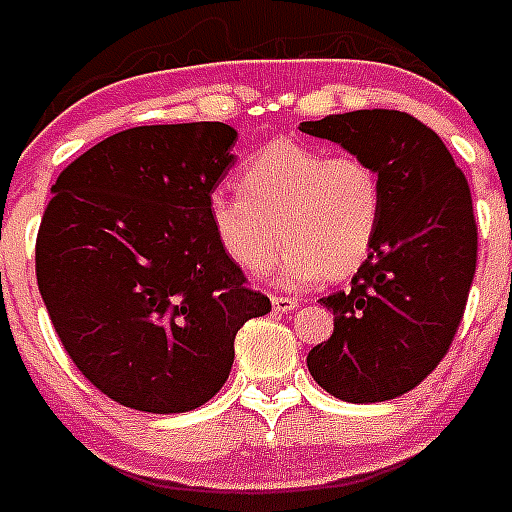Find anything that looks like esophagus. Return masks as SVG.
<instances>
[{
  "label": "esophagus",
  "instance_id": "1",
  "mask_svg": "<svg viewBox=\"0 0 512 512\" xmlns=\"http://www.w3.org/2000/svg\"><path fill=\"white\" fill-rule=\"evenodd\" d=\"M298 306V301L296 298H290V296H272V309H275V312H293V309H296Z\"/></svg>",
  "mask_w": 512,
  "mask_h": 512
}]
</instances>
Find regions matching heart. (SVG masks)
<instances>
[{
  "label": "heart",
  "mask_w": 512,
  "mask_h": 512,
  "mask_svg": "<svg viewBox=\"0 0 512 512\" xmlns=\"http://www.w3.org/2000/svg\"><path fill=\"white\" fill-rule=\"evenodd\" d=\"M237 192L208 200L222 251L245 272H261L285 240L277 282L298 290L362 267L383 219V177L362 153L277 140L237 174Z\"/></svg>",
  "instance_id": "b5f03b06"
}]
</instances>
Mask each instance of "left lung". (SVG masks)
Listing matches in <instances>:
<instances>
[{"label":"left lung","instance_id":"obj_1","mask_svg":"<svg viewBox=\"0 0 512 512\" xmlns=\"http://www.w3.org/2000/svg\"><path fill=\"white\" fill-rule=\"evenodd\" d=\"M298 129L367 155L383 177L378 240L351 288L322 298L335 327L306 365L335 399H396L436 370L463 322L478 253L468 179L439 134L402 110H351Z\"/></svg>","mask_w":512,"mask_h":512}]
</instances>
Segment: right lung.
I'll use <instances>...</instances> for the list:
<instances>
[{
  "instance_id": "add662e5",
  "label": "right lung",
  "mask_w": 512,
  "mask_h": 512,
  "mask_svg": "<svg viewBox=\"0 0 512 512\" xmlns=\"http://www.w3.org/2000/svg\"><path fill=\"white\" fill-rule=\"evenodd\" d=\"M235 137L219 121L134 126L52 187L36 282L73 365L124 407L206 404L230 378L237 330L272 312L208 222Z\"/></svg>"
}]
</instances>
